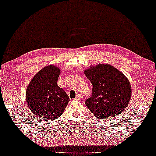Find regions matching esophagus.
Segmentation results:
<instances>
[{
  "mask_svg": "<svg viewBox=\"0 0 156 156\" xmlns=\"http://www.w3.org/2000/svg\"><path fill=\"white\" fill-rule=\"evenodd\" d=\"M76 99H78V100H82L83 99V95L81 94H78V95L76 96Z\"/></svg>",
  "mask_w": 156,
  "mask_h": 156,
  "instance_id": "obj_1",
  "label": "esophagus"
}]
</instances>
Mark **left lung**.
<instances>
[{"label":"left lung","instance_id":"8db88e82","mask_svg":"<svg viewBox=\"0 0 156 156\" xmlns=\"http://www.w3.org/2000/svg\"><path fill=\"white\" fill-rule=\"evenodd\" d=\"M84 73L92 83V94L86 105L97 119H105L121 114L131 98V85L125 75L110 65L90 67Z\"/></svg>","mask_w":156,"mask_h":156}]
</instances>
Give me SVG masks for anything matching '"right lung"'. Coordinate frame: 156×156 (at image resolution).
Returning <instances> with one entry per match:
<instances>
[{
  "instance_id": "obj_1",
  "label": "right lung",
  "mask_w": 156,
  "mask_h": 156,
  "mask_svg": "<svg viewBox=\"0 0 156 156\" xmlns=\"http://www.w3.org/2000/svg\"><path fill=\"white\" fill-rule=\"evenodd\" d=\"M60 70L49 66L35 75L26 92V100L34 114L44 120L57 119L64 112L70 98L57 84Z\"/></svg>"
}]
</instances>
